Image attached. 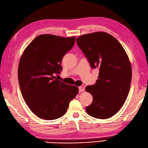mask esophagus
I'll return each instance as SVG.
<instances>
[{"mask_svg":"<svg viewBox=\"0 0 148 148\" xmlns=\"http://www.w3.org/2000/svg\"><path fill=\"white\" fill-rule=\"evenodd\" d=\"M78 88H79V92H84L85 90V85H81Z\"/></svg>","mask_w":148,"mask_h":148,"instance_id":"34e87169","label":"esophagus"}]
</instances>
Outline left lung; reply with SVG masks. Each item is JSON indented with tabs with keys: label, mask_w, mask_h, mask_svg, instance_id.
Returning <instances> with one entry per match:
<instances>
[{
	"label": "left lung",
	"mask_w": 148,
	"mask_h": 148,
	"mask_svg": "<svg viewBox=\"0 0 148 148\" xmlns=\"http://www.w3.org/2000/svg\"><path fill=\"white\" fill-rule=\"evenodd\" d=\"M77 44L90 66L99 70L96 84L85 88L93 97L85 110L96 119H109L121 109L129 94L132 80L129 58L120 42L106 32L82 35Z\"/></svg>",
	"instance_id": "left-lung-1"
}]
</instances>
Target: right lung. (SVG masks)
<instances>
[{"label": "right lung", "instance_id": "add662e5", "mask_svg": "<svg viewBox=\"0 0 148 148\" xmlns=\"http://www.w3.org/2000/svg\"><path fill=\"white\" fill-rule=\"evenodd\" d=\"M75 37L38 35L26 47L19 60L18 76L26 104L36 116L55 120L66 112L78 88L54 77L62 70L61 61L73 47Z\"/></svg>", "mask_w": 148, "mask_h": 148}]
</instances>
